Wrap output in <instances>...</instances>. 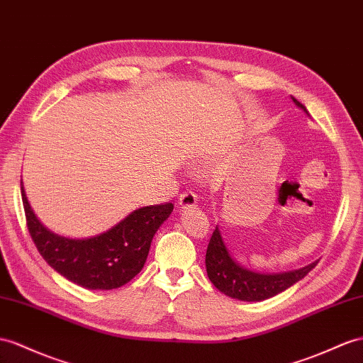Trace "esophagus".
Here are the masks:
<instances>
[{
	"label": "esophagus",
	"instance_id": "34e87169",
	"mask_svg": "<svg viewBox=\"0 0 363 363\" xmlns=\"http://www.w3.org/2000/svg\"><path fill=\"white\" fill-rule=\"evenodd\" d=\"M198 203V196L193 191H184L179 196V208L187 210L196 207Z\"/></svg>",
	"mask_w": 363,
	"mask_h": 363
}]
</instances>
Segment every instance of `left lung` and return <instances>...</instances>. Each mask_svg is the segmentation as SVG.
<instances>
[{"label":"left lung","mask_w":363,"mask_h":363,"mask_svg":"<svg viewBox=\"0 0 363 363\" xmlns=\"http://www.w3.org/2000/svg\"><path fill=\"white\" fill-rule=\"evenodd\" d=\"M294 104L303 110L310 116L306 107L299 101L293 98ZM319 261L310 265L302 267L299 270L285 272V273H259L250 268L240 265L236 259L231 256L224 239H222L220 230L216 227L207 247L206 268L207 276L220 293L228 297H233L244 302H261L265 299L285 291L296 282H299L308 274Z\"/></svg>","instance_id":"left-lung-1"}]
</instances>
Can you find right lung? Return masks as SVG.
<instances>
[{
    "label": "right lung",
    "mask_w": 363,
    "mask_h": 363,
    "mask_svg": "<svg viewBox=\"0 0 363 363\" xmlns=\"http://www.w3.org/2000/svg\"><path fill=\"white\" fill-rule=\"evenodd\" d=\"M21 196L27 227L55 272L89 290H113L143 270L152 239L173 211V203L133 210L115 227L91 238L72 239L53 233L35 215L21 181Z\"/></svg>",
    "instance_id": "obj_1"
}]
</instances>
